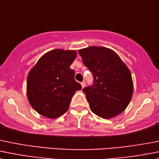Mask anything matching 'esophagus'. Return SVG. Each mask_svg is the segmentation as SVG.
Masks as SVG:
<instances>
[{
	"label": "esophagus",
	"mask_w": 159,
	"mask_h": 159,
	"mask_svg": "<svg viewBox=\"0 0 159 159\" xmlns=\"http://www.w3.org/2000/svg\"><path fill=\"white\" fill-rule=\"evenodd\" d=\"M81 87H82V88H84V86H85V81H83L82 82H81Z\"/></svg>",
	"instance_id": "34e87169"
}]
</instances>
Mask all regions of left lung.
Wrapping results in <instances>:
<instances>
[{"label": "left lung", "mask_w": 159, "mask_h": 159, "mask_svg": "<svg viewBox=\"0 0 159 159\" xmlns=\"http://www.w3.org/2000/svg\"><path fill=\"white\" fill-rule=\"evenodd\" d=\"M93 83L83 89L90 109L103 119L116 116L127 108L133 94L131 75L114 51L99 47L78 50Z\"/></svg>", "instance_id": "8db88e82"}]
</instances>
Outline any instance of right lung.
I'll list each match as a JSON object with an SVG mask.
<instances>
[{
  "instance_id": "1",
  "label": "right lung",
  "mask_w": 159,
  "mask_h": 159,
  "mask_svg": "<svg viewBox=\"0 0 159 159\" xmlns=\"http://www.w3.org/2000/svg\"><path fill=\"white\" fill-rule=\"evenodd\" d=\"M77 53L75 50H53L39 60L27 78V96L36 112L48 118L66 112L72 96L81 89L75 80L70 66Z\"/></svg>"
}]
</instances>
